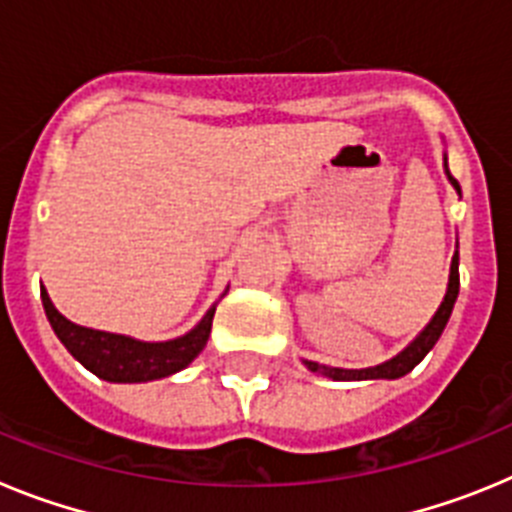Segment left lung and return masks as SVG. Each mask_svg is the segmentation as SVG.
Segmentation results:
<instances>
[{
  "instance_id": "obj_1",
  "label": "left lung",
  "mask_w": 512,
  "mask_h": 512,
  "mask_svg": "<svg viewBox=\"0 0 512 512\" xmlns=\"http://www.w3.org/2000/svg\"><path fill=\"white\" fill-rule=\"evenodd\" d=\"M446 174H449V164H446ZM449 182L454 184L456 192L461 194L459 182H456L454 176L449 174ZM459 297V251L454 253V259H451V274H449V289H446V297H443L441 307L436 310V315L431 318V323L425 325L423 333L410 343L402 354H397L395 359L384 361L379 366H369V369H338V366H325L318 364V361H305V366L310 372L323 374V377L336 379V382H354V379H397L405 377L408 372H413L415 366L425 359V354L436 346V341L441 338L443 328L449 323L451 310H454V302Z\"/></svg>"
}]
</instances>
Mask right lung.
I'll use <instances>...</instances> for the list:
<instances>
[{"label":"right lung","instance_id":"add662e5","mask_svg":"<svg viewBox=\"0 0 512 512\" xmlns=\"http://www.w3.org/2000/svg\"><path fill=\"white\" fill-rule=\"evenodd\" d=\"M40 297H43L45 315L51 320L58 341L69 348V354L79 364H84L89 372L107 382H151V379L182 372L184 366L192 364L207 346L212 315H215V305H212L205 318L184 336L174 338V341L146 343L130 336H117V333H104V330L71 323L53 307L45 287H40Z\"/></svg>","mask_w":512,"mask_h":512}]
</instances>
